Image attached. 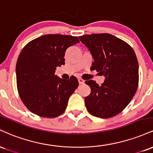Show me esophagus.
<instances>
[{
	"mask_svg": "<svg viewBox=\"0 0 153 153\" xmlns=\"http://www.w3.org/2000/svg\"><path fill=\"white\" fill-rule=\"evenodd\" d=\"M78 82H79V84H83L84 82H85L83 79L82 78H78Z\"/></svg>",
	"mask_w": 153,
	"mask_h": 153,
	"instance_id": "34e87169",
	"label": "esophagus"
}]
</instances>
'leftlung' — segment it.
I'll use <instances>...</instances> for the list:
<instances>
[{"label": "left lung", "instance_id": "8db88e82", "mask_svg": "<svg viewBox=\"0 0 153 153\" xmlns=\"http://www.w3.org/2000/svg\"><path fill=\"white\" fill-rule=\"evenodd\" d=\"M79 38L94 59L91 71L106 77L101 85L92 80L85 82L91 90L85 98L87 110L99 118L114 117L127 107L137 90L136 54L129 44L107 33L82 35Z\"/></svg>", "mask_w": 153, "mask_h": 153}]
</instances>
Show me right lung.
I'll use <instances>...</instances> for the list:
<instances>
[{
  "mask_svg": "<svg viewBox=\"0 0 153 153\" xmlns=\"http://www.w3.org/2000/svg\"><path fill=\"white\" fill-rule=\"evenodd\" d=\"M77 36L46 34L29 42L17 59V89L22 102L31 112L54 118L65 112L70 96L78 86V79L63 80L54 75L65 64L68 47L79 42Z\"/></svg>",
  "mask_w": 153,
  "mask_h": 153,
  "instance_id": "obj_1",
  "label": "right lung"
}]
</instances>
